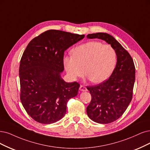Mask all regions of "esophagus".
Instances as JSON below:
<instances>
[{
    "label": "esophagus",
    "mask_w": 150,
    "mask_h": 150,
    "mask_svg": "<svg viewBox=\"0 0 150 150\" xmlns=\"http://www.w3.org/2000/svg\"><path fill=\"white\" fill-rule=\"evenodd\" d=\"M80 90L81 91H86L88 90H87V88L85 86L81 85L80 86Z\"/></svg>",
    "instance_id": "esophagus-1"
}]
</instances>
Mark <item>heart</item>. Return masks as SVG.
I'll list each match as a JSON object with an SVG mask.
<instances>
[{"instance_id":"1","label":"heart","mask_w":150,"mask_h":150,"mask_svg":"<svg viewBox=\"0 0 150 150\" xmlns=\"http://www.w3.org/2000/svg\"><path fill=\"white\" fill-rule=\"evenodd\" d=\"M72 55L63 58L65 70L72 80L85 74L94 83H100L111 75L117 62L114 49L109 44L89 41L74 47Z\"/></svg>"}]
</instances>
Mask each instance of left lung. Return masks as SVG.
<instances>
[{"instance_id":"8db88e82","label":"left lung","mask_w":150,"mask_h":150,"mask_svg":"<svg viewBox=\"0 0 150 150\" xmlns=\"http://www.w3.org/2000/svg\"><path fill=\"white\" fill-rule=\"evenodd\" d=\"M88 39L98 38L110 44L117 55V64L109 79L96 86L87 87L91 100L86 113L99 124H109L118 119L132 101L135 80V67L129 53L115 39L108 33H96Z\"/></svg>"}]
</instances>
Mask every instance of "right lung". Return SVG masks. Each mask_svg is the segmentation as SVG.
I'll return each instance as SVG.
<instances>
[{
	"label": "right lung",
	"mask_w": 150,
	"mask_h": 150,
	"mask_svg": "<svg viewBox=\"0 0 150 150\" xmlns=\"http://www.w3.org/2000/svg\"><path fill=\"white\" fill-rule=\"evenodd\" d=\"M84 35L50 30L29 42L19 68L20 100L26 112L39 123L50 124L65 115L67 103L78 94L80 84L65 82V51L81 40Z\"/></svg>",
	"instance_id": "1"
}]
</instances>
